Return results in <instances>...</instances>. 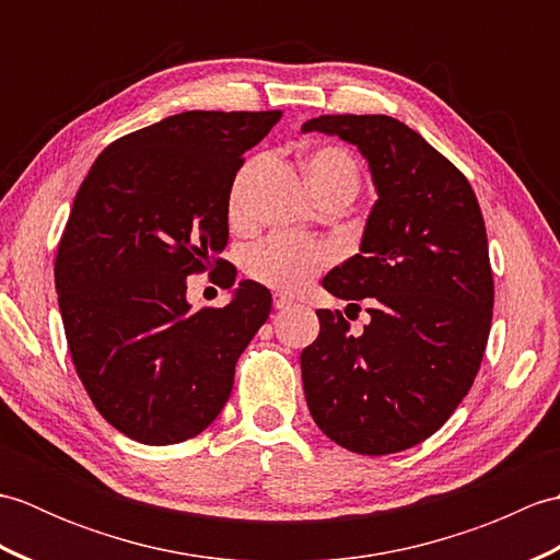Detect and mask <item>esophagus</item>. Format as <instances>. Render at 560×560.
Listing matches in <instances>:
<instances>
[{
  "instance_id": "1",
  "label": "esophagus",
  "mask_w": 560,
  "mask_h": 560,
  "mask_svg": "<svg viewBox=\"0 0 560 560\" xmlns=\"http://www.w3.org/2000/svg\"><path fill=\"white\" fill-rule=\"evenodd\" d=\"M291 305H293V299H289L287 293L273 295V307H277V311H287V307H291Z\"/></svg>"
}]
</instances>
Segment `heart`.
Returning a JSON list of instances; mask_svg holds the SVG:
<instances>
[{"mask_svg":"<svg viewBox=\"0 0 560 560\" xmlns=\"http://www.w3.org/2000/svg\"><path fill=\"white\" fill-rule=\"evenodd\" d=\"M305 173L315 192L325 187L337 185H359V173L355 163L347 151L325 147L311 153L305 161ZM247 171L235 177L231 197H229V217L231 221L243 219V195H245ZM335 259V247L327 243L313 241V237L295 235V233H277L255 245L247 253L245 269L249 277L259 283H267L279 291H301L307 281L317 277L329 261Z\"/></svg>","mask_w":560,"mask_h":560,"instance_id":"obj_1","label":"heart"}]
</instances>
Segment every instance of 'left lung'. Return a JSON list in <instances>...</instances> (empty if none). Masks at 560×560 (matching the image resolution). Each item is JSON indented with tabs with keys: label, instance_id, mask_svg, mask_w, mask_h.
<instances>
[{
	"label": "left lung",
	"instance_id": "left-lung-1",
	"mask_svg": "<svg viewBox=\"0 0 560 560\" xmlns=\"http://www.w3.org/2000/svg\"><path fill=\"white\" fill-rule=\"evenodd\" d=\"M301 132L353 144L377 192L361 253L323 279L337 299H365L371 323L353 335L341 313L317 311L305 401L337 445L389 455L433 435L479 373L493 317L483 217L467 177L395 117L323 115Z\"/></svg>",
	"mask_w": 560,
	"mask_h": 560
}]
</instances>
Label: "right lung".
Listing matches in <instances>:
<instances>
[{"label": "right lung", "instance_id": "add662e5", "mask_svg": "<svg viewBox=\"0 0 560 560\" xmlns=\"http://www.w3.org/2000/svg\"><path fill=\"white\" fill-rule=\"evenodd\" d=\"M279 117L171 115L113 141L74 197L55 261L69 353L103 419L137 443H183L211 425L267 323L261 283L245 279L225 307L192 311L187 277L223 253L243 153ZM233 283L229 273L223 289Z\"/></svg>", "mask_w": 560, "mask_h": 560}]
</instances>
